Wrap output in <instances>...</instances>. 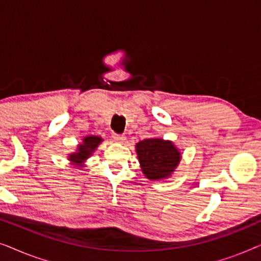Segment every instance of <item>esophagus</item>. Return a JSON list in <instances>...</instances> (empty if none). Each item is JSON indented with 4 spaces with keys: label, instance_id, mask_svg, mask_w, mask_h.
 Returning <instances> with one entry per match:
<instances>
[{
    "label": "esophagus",
    "instance_id": "esophagus-1",
    "mask_svg": "<svg viewBox=\"0 0 261 261\" xmlns=\"http://www.w3.org/2000/svg\"><path fill=\"white\" fill-rule=\"evenodd\" d=\"M113 138L114 140L117 141V142H123L126 140V137H124L123 134H117V133H113Z\"/></svg>",
    "mask_w": 261,
    "mask_h": 261
}]
</instances>
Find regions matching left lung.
<instances>
[{
    "label": "left lung",
    "instance_id": "1",
    "mask_svg": "<svg viewBox=\"0 0 261 261\" xmlns=\"http://www.w3.org/2000/svg\"><path fill=\"white\" fill-rule=\"evenodd\" d=\"M141 170L148 179L169 177L180 160V153L171 141L163 139H145L137 144Z\"/></svg>",
    "mask_w": 261,
    "mask_h": 261
}]
</instances>
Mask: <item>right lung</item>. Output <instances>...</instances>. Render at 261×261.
I'll use <instances>...</instances> for the list:
<instances>
[{"mask_svg": "<svg viewBox=\"0 0 261 261\" xmlns=\"http://www.w3.org/2000/svg\"><path fill=\"white\" fill-rule=\"evenodd\" d=\"M101 141H102L101 138L94 137V135L84 138L83 144L78 146V152L72 153V154L70 155V160L74 163H82L83 160L90 156L91 152H94V149L97 147Z\"/></svg>", "mask_w": 261, "mask_h": 261, "instance_id": "1", "label": "right lung"}]
</instances>
